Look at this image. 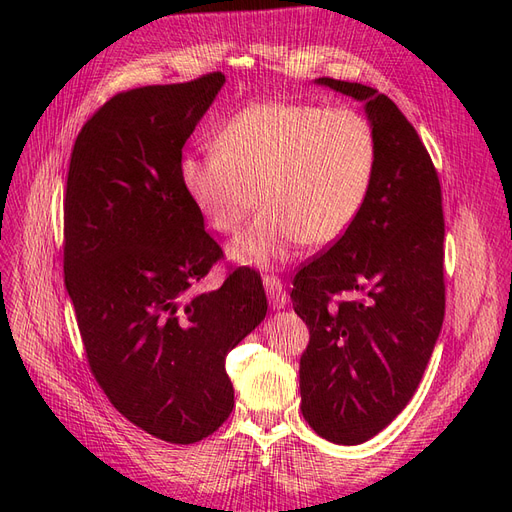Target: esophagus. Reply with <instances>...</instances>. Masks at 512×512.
I'll return each mask as SVG.
<instances>
[{
    "label": "esophagus",
    "instance_id": "obj_1",
    "mask_svg": "<svg viewBox=\"0 0 512 512\" xmlns=\"http://www.w3.org/2000/svg\"><path fill=\"white\" fill-rule=\"evenodd\" d=\"M262 284H265L269 303H271L275 309H282V307L288 303V292H286V288H284L280 277H277V275H265V277H262Z\"/></svg>",
    "mask_w": 512,
    "mask_h": 512
}]
</instances>
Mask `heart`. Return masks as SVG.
Returning a JSON list of instances; mask_svg holds the SVG:
<instances>
[{
	"label": "heart",
	"mask_w": 512,
	"mask_h": 512,
	"mask_svg": "<svg viewBox=\"0 0 512 512\" xmlns=\"http://www.w3.org/2000/svg\"><path fill=\"white\" fill-rule=\"evenodd\" d=\"M213 147L181 160L183 190L222 235L265 200L230 247L232 258L258 267L288 260L303 243L342 237L361 215L378 166L376 130L350 106L252 104L222 123Z\"/></svg>",
	"instance_id": "b5f03b06"
}]
</instances>
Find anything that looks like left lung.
<instances>
[{"instance_id": "obj_1", "label": "left lung", "mask_w": 512, "mask_h": 512, "mask_svg": "<svg viewBox=\"0 0 512 512\" xmlns=\"http://www.w3.org/2000/svg\"><path fill=\"white\" fill-rule=\"evenodd\" d=\"M318 83L365 102L378 166L356 222L294 275L292 307L309 329L301 410L324 440L361 444L406 408L442 329V188L389 96L329 76Z\"/></svg>"}]
</instances>
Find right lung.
Returning <instances> with one entry per match:
<instances>
[{
    "instance_id": "1",
    "label": "right lung",
    "mask_w": 512,
    "mask_h": 512,
    "mask_svg": "<svg viewBox=\"0 0 512 512\" xmlns=\"http://www.w3.org/2000/svg\"><path fill=\"white\" fill-rule=\"evenodd\" d=\"M121 91L74 141L64 192V280L91 374L130 423L170 444L211 436L232 412L226 354L267 316L260 273L228 271L185 194L183 145L224 85Z\"/></svg>"
}]
</instances>
